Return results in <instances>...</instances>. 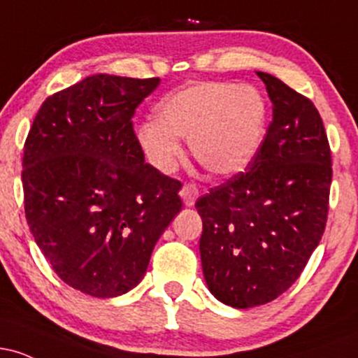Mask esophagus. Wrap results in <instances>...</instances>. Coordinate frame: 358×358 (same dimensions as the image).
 Here are the masks:
<instances>
[{
  "mask_svg": "<svg viewBox=\"0 0 358 358\" xmlns=\"http://www.w3.org/2000/svg\"><path fill=\"white\" fill-rule=\"evenodd\" d=\"M180 196H182L183 203L187 205V207H192V205L195 203V200L199 199V188L192 183L183 185L182 190H180Z\"/></svg>",
  "mask_w": 358,
  "mask_h": 358,
  "instance_id": "obj_1",
  "label": "esophagus"
}]
</instances>
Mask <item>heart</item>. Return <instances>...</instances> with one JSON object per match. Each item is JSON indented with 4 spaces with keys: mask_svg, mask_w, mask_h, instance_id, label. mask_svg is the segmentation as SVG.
<instances>
[{
    "mask_svg": "<svg viewBox=\"0 0 358 358\" xmlns=\"http://www.w3.org/2000/svg\"><path fill=\"white\" fill-rule=\"evenodd\" d=\"M268 131V104L257 89L208 82L168 97L156 122L139 126L138 141L151 165L170 173L190 143L193 158L213 176H236L256 159Z\"/></svg>",
    "mask_w": 358,
    "mask_h": 358,
    "instance_id": "1",
    "label": "heart"
}]
</instances>
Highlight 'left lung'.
I'll use <instances>...</instances> for the list:
<instances>
[{
    "label": "left lung",
    "instance_id": "obj_1",
    "mask_svg": "<svg viewBox=\"0 0 358 358\" xmlns=\"http://www.w3.org/2000/svg\"><path fill=\"white\" fill-rule=\"evenodd\" d=\"M273 121L248 171L196 200L203 278L232 308L276 299L305 269L327 225L331 153L318 109L308 97L257 72Z\"/></svg>",
    "mask_w": 358,
    "mask_h": 358
}]
</instances>
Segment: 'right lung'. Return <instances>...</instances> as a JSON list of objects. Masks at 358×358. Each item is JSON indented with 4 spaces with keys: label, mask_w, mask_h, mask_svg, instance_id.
Segmentation results:
<instances>
[{
    "label": "right lung",
    "mask_w": 358,
    "mask_h": 358,
    "mask_svg": "<svg viewBox=\"0 0 358 358\" xmlns=\"http://www.w3.org/2000/svg\"><path fill=\"white\" fill-rule=\"evenodd\" d=\"M158 85L85 77L45 99L24 141L30 231L62 281L90 296L133 289L182 210V183L145 163L131 121Z\"/></svg>",
    "instance_id": "add662e5"
}]
</instances>
